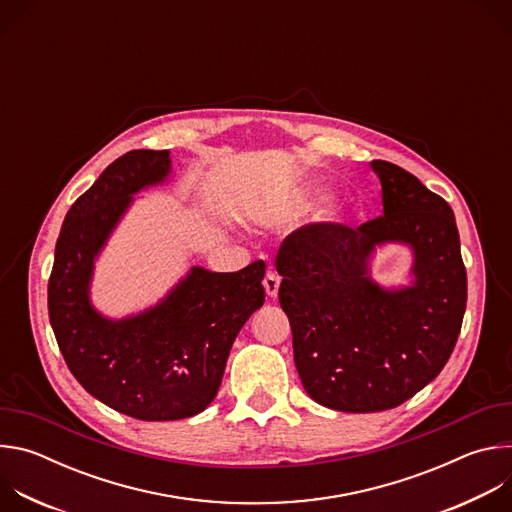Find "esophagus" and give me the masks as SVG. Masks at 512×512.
Instances as JSON below:
<instances>
[{
	"label": "esophagus",
	"mask_w": 512,
	"mask_h": 512,
	"mask_svg": "<svg viewBox=\"0 0 512 512\" xmlns=\"http://www.w3.org/2000/svg\"><path fill=\"white\" fill-rule=\"evenodd\" d=\"M279 275L275 273V271H267V275H265V279H263V287H265V294L269 296V298H275L277 296V291H279Z\"/></svg>",
	"instance_id": "1"
}]
</instances>
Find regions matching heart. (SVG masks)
<instances>
[{"mask_svg":"<svg viewBox=\"0 0 512 512\" xmlns=\"http://www.w3.org/2000/svg\"><path fill=\"white\" fill-rule=\"evenodd\" d=\"M338 214H340V208H338V206H330L328 216H330V218H338Z\"/></svg>","mask_w":512,"mask_h":512,"instance_id":"b5f03b06","label":"heart"}]
</instances>
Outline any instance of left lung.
<instances>
[{
  "label": "left lung",
  "instance_id": "1",
  "mask_svg": "<svg viewBox=\"0 0 512 512\" xmlns=\"http://www.w3.org/2000/svg\"><path fill=\"white\" fill-rule=\"evenodd\" d=\"M371 166L383 188L381 216L356 229L306 225L283 239L275 259L302 385L320 405L346 413L393 409L431 383L466 312L450 204L391 162ZM383 242L412 247L411 286L387 290L370 279L368 259Z\"/></svg>",
  "mask_w": 512,
  "mask_h": 512
}]
</instances>
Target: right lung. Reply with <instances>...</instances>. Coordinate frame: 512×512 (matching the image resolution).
Instances as JSON below:
<instances>
[{
    "label": "right lung",
    "instance_id": "right-lung-1",
    "mask_svg": "<svg viewBox=\"0 0 512 512\" xmlns=\"http://www.w3.org/2000/svg\"><path fill=\"white\" fill-rule=\"evenodd\" d=\"M168 150L117 158L64 216L48 281V314L70 373L107 407L141 421L204 411L221 387L231 346L263 306L265 263L235 273L192 267L137 316L111 320L89 298L95 257L139 190L168 180Z\"/></svg>",
    "mask_w": 512,
    "mask_h": 512
}]
</instances>
